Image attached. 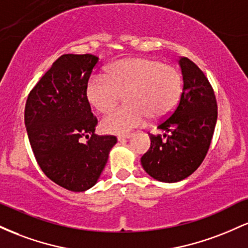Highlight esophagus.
Instances as JSON below:
<instances>
[{
	"label": "esophagus",
	"mask_w": 248,
	"mask_h": 248,
	"mask_svg": "<svg viewBox=\"0 0 248 248\" xmlns=\"http://www.w3.org/2000/svg\"><path fill=\"white\" fill-rule=\"evenodd\" d=\"M130 134H126V135H120V136H118V141L119 142H122V141H124V140H128V139L130 138Z\"/></svg>",
	"instance_id": "34e87169"
}]
</instances>
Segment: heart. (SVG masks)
Wrapping results in <instances>:
<instances>
[{"label":"heart","mask_w":248,"mask_h":248,"mask_svg":"<svg viewBox=\"0 0 248 248\" xmlns=\"http://www.w3.org/2000/svg\"><path fill=\"white\" fill-rule=\"evenodd\" d=\"M86 99L94 109L106 113L126 94L127 106L102 118L104 133L124 135L142 126L148 115L160 120L173 112L182 94V78L175 67L147 57H130L113 62L106 76L94 75L86 84Z\"/></svg>","instance_id":"1"}]
</instances>
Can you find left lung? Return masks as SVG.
I'll list each match as a JSON object with an SVG mask.
<instances>
[{
    "label": "left lung",
    "mask_w": 248,
    "mask_h": 248,
    "mask_svg": "<svg viewBox=\"0 0 248 248\" xmlns=\"http://www.w3.org/2000/svg\"><path fill=\"white\" fill-rule=\"evenodd\" d=\"M183 90L171 115L161 122L162 135H150L149 150L141 157L144 171L153 178L175 183L189 177L205 158L216 122L217 101L209 80L186 57L178 61Z\"/></svg>",
    "instance_id": "8db88e82"
}]
</instances>
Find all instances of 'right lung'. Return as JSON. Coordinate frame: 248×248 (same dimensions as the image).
<instances>
[{"label":"right lung","instance_id":"obj_1","mask_svg":"<svg viewBox=\"0 0 248 248\" xmlns=\"http://www.w3.org/2000/svg\"><path fill=\"white\" fill-rule=\"evenodd\" d=\"M98 62L88 53L61 56L25 104L24 122L37 163L51 181L75 192L98 182L116 143L115 136L94 134L98 120L85 93Z\"/></svg>","mask_w":248,"mask_h":248}]
</instances>
